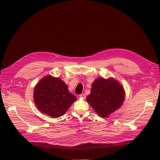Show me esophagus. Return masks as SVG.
<instances>
[{
  "instance_id": "34e87169",
  "label": "esophagus",
  "mask_w": 160,
  "mask_h": 160,
  "mask_svg": "<svg viewBox=\"0 0 160 160\" xmlns=\"http://www.w3.org/2000/svg\"><path fill=\"white\" fill-rule=\"evenodd\" d=\"M79 96H80V98L82 99H85L86 98V95L85 94H81Z\"/></svg>"
}]
</instances>
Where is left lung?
Listing matches in <instances>:
<instances>
[{"label": "left lung", "mask_w": 160, "mask_h": 160, "mask_svg": "<svg viewBox=\"0 0 160 160\" xmlns=\"http://www.w3.org/2000/svg\"><path fill=\"white\" fill-rule=\"evenodd\" d=\"M125 99L124 89L118 81L99 77L93 83L87 101L102 118L119 109Z\"/></svg>", "instance_id": "1"}]
</instances>
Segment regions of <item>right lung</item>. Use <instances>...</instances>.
I'll use <instances>...</instances> for the list:
<instances>
[{
  "label": "right lung",
  "mask_w": 160,
  "mask_h": 160,
  "mask_svg": "<svg viewBox=\"0 0 160 160\" xmlns=\"http://www.w3.org/2000/svg\"><path fill=\"white\" fill-rule=\"evenodd\" d=\"M33 98L38 110L54 118L63 115L77 100L63 81L51 75L46 76L37 84Z\"/></svg>",
  "instance_id": "right-lung-1"
}]
</instances>
